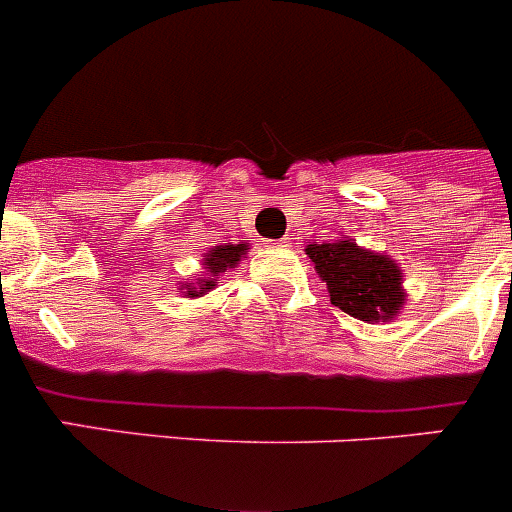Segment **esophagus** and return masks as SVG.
I'll return each mask as SVG.
<instances>
[{"instance_id": "34e87169", "label": "esophagus", "mask_w": 512, "mask_h": 512, "mask_svg": "<svg viewBox=\"0 0 512 512\" xmlns=\"http://www.w3.org/2000/svg\"><path fill=\"white\" fill-rule=\"evenodd\" d=\"M272 245L278 247V250H285V247H290V245H293V237H288V234H285L283 240H278V242H272Z\"/></svg>"}]
</instances>
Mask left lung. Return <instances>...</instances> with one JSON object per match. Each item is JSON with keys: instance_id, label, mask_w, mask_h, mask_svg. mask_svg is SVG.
<instances>
[{"instance_id": "left-lung-1", "label": "left lung", "mask_w": 512, "mask_h": 512, "mask_svg": "<svg viewBox=\"0 0 512 512\" xmlns=\"http://www.w3.org/2000/svg\"><path fill=\"white\" fill-rule=\"evenodd\" d=\"M305 252L343 313L369 323L389 321L404 305L401 270L391 257L361 250L351 240L308 245Z\"/></svg>"}]
</instances>
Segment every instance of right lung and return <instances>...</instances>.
Returning <instances> with one entry per match:
<instances>
[{
    "label": "right lung",
    "instance_id": "right-lung-1",
    "mask_svg": "<svg viewBox=\"0 0 512 512\" xmlns=\"http://www.w3.org/2000/svg\"><path fill=\"white\" fill-rule=\"evenodd\" d=\"M245 250H250L247 245H219L214 247L212 252H207L204 255V265H207V275H212L209 280H202V283L194 288V285H186V295H191V298H197V295H204L207 290L214 288V275H219V272H224L227 267H234L237 262H240V257L245 255Z\"/></svg>",
    "mask_w": 512,
    "mask_h": 512
}]
</instances>
